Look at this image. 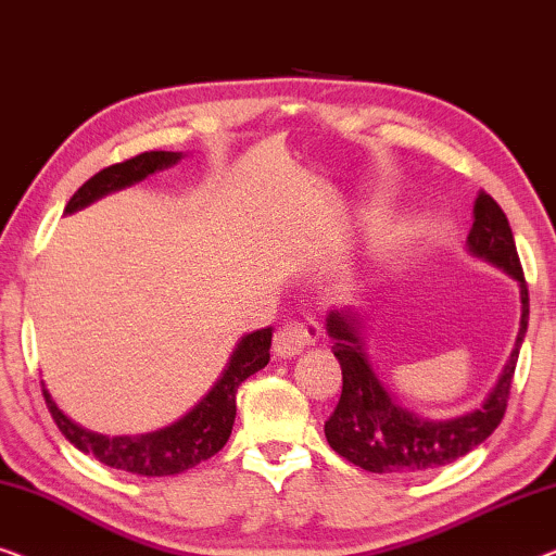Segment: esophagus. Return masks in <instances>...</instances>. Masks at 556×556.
Instances as JSON below:
<instances>
[{
    "label": "esophagus",
    "mask_w": 556,
    "mask_h": 556,
    "mask_svg": "<svg viewBox=\"0 0 556 556\" xmlns=\"http://www.w3.org/2000/svg\"><path fill=\"white\" fill-rule=\"evenodd\" d=\"M323 338V325L317 319H294V323H285L275 332V353L279 357H294L300 355L307 345Z\"/></svg>",
    "instance_id": "obj_1"
}]
</instances>
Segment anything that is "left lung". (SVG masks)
I'll return each mask as SVG.
<instances>
[{
	"label": "left lung",
	"instance_id": "left-lung-1",
	"mask_svg": "<svg viewBox=\"0 0 556 556\" xmlns=\"http://www.w3.org/2000/svg\"><path fill=\"white\" fill-rule=\"evenodd\" d=\"M466 241L476 256L509 271L521 289V327L516 348L494 393L479 410L441 424L418 420L413 413L395 405L380 386L363 350V340L357 338V317L353 312L340 309L327 317V332L334 340L332 353L342 367V395L338 408L325 420V435L334 453L365 471L413 476L448 466L486 441L504 420L516 359L529 325V289L516 254L509 218L486 191H479L473 201V226Z\"/></svg>",
	"mask_w": 556,
	"mask_h": 556
}]
</instances>
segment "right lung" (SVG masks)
I'll return each instance as SVG.
<instances>
[{
    "instance_id": "right-lung-1",
    "label": "right lung",
    "mask_w": 556,
    "mask_h": 556,
    "mask_svg": "<svg viewBox=\"0 0 556 556\" xmlns=\"http://www.w3.org/2000/svg\"><path fill=\"white\" fill-rule=\"evenodd\" d=\"M181 159V153L170 151H146L132 155L128 161L113 163L96 176L88 178L75 197L67 201L65 214L88 206L105 193L118 191L123 186H130L146 178L153 170L166 168L170 163ZM271 348V327L247 334L233 350L222 378L211 393L193 408L189 416H184L178 424L163 428V431L146 435H125V438H105L98 433L85 431L75 426L67 416H62L58 405L50 401V393L42 390L47 408L52 413V420L58 424L62 435L67 438L75 448L90 453L100 464L121 468V471L140 473V476H170L181 473L186 468L199 466L201 460H208L229 441L233 418H237V390L249 375L260 372L269 363Z\"/></svg>"
}]
</instances>
